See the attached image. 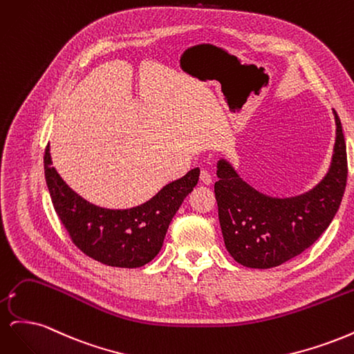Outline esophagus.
<instances>
[{"mask_svg":"<svg viewBox=\"0 0 354 354\" xmlns=\"http://www.w3.org/2000/svg\"><path fill=\"white\" fill-rule=\"evenodd\" d=\"M201 181L203 185H211L212 183V177H211V174L208 173L207 169H201Z\"/></svg>","mask_w":354,"mask_h":354,"instance_id":"obj_1","label":"esophagus"}]
</instances>
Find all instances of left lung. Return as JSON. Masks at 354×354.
Returning a JSON list of instances; mask_svg holds the SVG:
<instances>
[{"instance_id":"8db88e82","label":"left lung","mask_w":354,"mask_h":354,"mask_svg":"<svg viewBox=\"0 0 354 354\" xmlns=\"http://www.w3.org/2000/svg\"><path fill=\"white\" fill-rule=\"evenodd\" d=\"M326 176L306 194L276 198L246 183L226 159L217 162L214 185L224 245L239 264L272 269L313 245L339 208L347 183V152L341 121Z\"/></svg>"}]
</instances>
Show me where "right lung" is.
I'll use <instances>...</instances> for the list:
<instances>
[{
    "mask_svg": "<svg viewBox=\"0 0 354 354\" xmlns=\"http://www.w3.org/2000/svg\"><path fill=\"white\" fill-rule=\"evenodd\" d=\"M44 171L53 207L72 242L93 260L125 269L142 267L155 259L171 220L199 180V168H194L142 205L109 209L85 201L63 181L53 167L50 146Z\"/></svg>",
    "mask_w": 354,
    "mask_h": 354,
    "instance_id": "right-lung-1",
    "label": "right lung"
}]
</instances>
